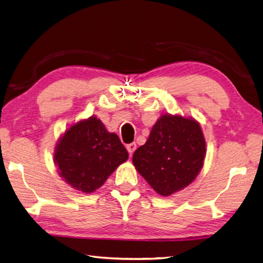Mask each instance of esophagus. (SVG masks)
<instances>
[{"label": "esophagus", "mask_w": 263, "mask_h": 263, "mask_svg": "<svg viewBox=\"0 0 263 263\" xmlns=\"http://www.w3.org/2000/svg\"><path fill=\"white\" fill-rule=\"evenodd\" d=\"M136 147H137V145H136V143H130V144H128V145H126V148H127V151L129 152V154H133L134 152H135V149H136Z\"/></svg>", "instance_id": "34e87169"}]
</instances>
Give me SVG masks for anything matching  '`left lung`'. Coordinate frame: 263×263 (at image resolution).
<instances>
[{"label": "left lung", "instance_id": "8db88e82", "mask_svg": "<svg viewBox=\"0 0 263 263\" xmlns=\"http://www.w3.org/2000/svg\"><path fill=\"white\" fill-rule=\"evenodd\" d=\"M206 143L193 117L163 114L144 145L133 154V164L161 196H170L195 180L204 164Z\"/></svg>", "mask_w": 263, "mask_h": 263}]
</instances>
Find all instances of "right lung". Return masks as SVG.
Returning a JSON list of instances; mask_svg holds the SVG:
<instances>
[{"label":"right lung","instance_id":"1","mask_svg":"<svg viewBox=\"0 0 263 263\" xmlns=\"http://www.w3.org/2000/svg\"><path fill=\"white\" fill-rule=\"evenodd\" d=\"M127 159V149L117 134L108 132L94 116L69 126L53 153L59 176L73 190L86 194L99 190Z\"/></svg>","mask_w":263,"mask_h":263}]
</instances>
